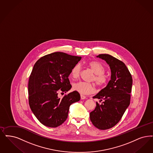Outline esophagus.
Masks as SVG:
<instances>
[{"instance_id":"1","label":"esophagus","mask_w":153,"mask_h":153,"mask_svg":"<svg viewBox=\"0 0 153 153\" xmlns=\"http://www.w3.org/2000/svg\"><path fill=\"white\" fill-rule=\"evenodd\" d=\"M86 97L85 96H84V95H82V94H81V100H84V99H86Z\"/></svg>"}]
</instances>
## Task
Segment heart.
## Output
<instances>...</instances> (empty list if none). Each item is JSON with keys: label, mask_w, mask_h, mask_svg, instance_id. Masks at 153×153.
Listing matches in <instances>:
<instances>
[{"label": "heart", "mask_w": 153, "mask_h": 153, "mask_svg": "<svg viewBox=\"0 0 153 153\" xmlns=\"http://www.w3.org/2000/svg\"><path fill=\"white\" fill-rule=\"evenodd\" d=\"M86 65L94 74L92 80L94 81L97 85L99 87H104L107 85L109 78L104 74L105 68L102 64L98 61H91L86 62ZM81 67L79 64H76L71 71V76L73 79H77L79 77ZM73 89L81 94H88L94 92L95 88L93 84L79 81L74 84Z\"/></svg>", "instance_id": "heart-1"}]
</instances>
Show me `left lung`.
<instances>
[{"label":"left lung","mask_w":153,"mask_h":153,"mask_svg":"<svg viewBox=\"0 0 153 153\" xmlns=\"http://www.w3.org/2000/svg\"><path fill=\"white\" fill-rule=\"evenodd\" d=\"M107 62L111 70V79L108 85L94 98L100 99L94 110L90 113L93 125L100 130L114 126L120 121L130 105L133 79L129 71L122 61L108 54L97 56Z\"/></svg>","instance_id":"8db88e82"}]
</instances>
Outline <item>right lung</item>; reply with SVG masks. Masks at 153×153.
Masks as SVG:
<instances>
[{
	"instance_id": "obj_1",
	"label": "right lung",
	"mask_w": 153,
	"mask_h": 153,
	"mask_svg": "<svg viewBox=\"0 0 153 153\" xmlns=\"http://www.w3.org/2000/svg\"><path fill=\"white\" fill-rule=\"evenodd\" d=\"M81 57L57 52L45 55L35 64L28 82V100L32 111L43 125L56 128L65 121L69 106L80 100L77 91L62 98L59 93L72 87L68 79L72 67Z\"/></svg>"
}]
</instances>
